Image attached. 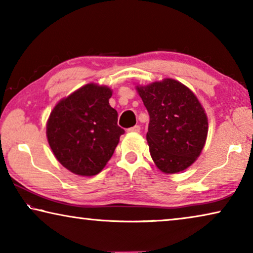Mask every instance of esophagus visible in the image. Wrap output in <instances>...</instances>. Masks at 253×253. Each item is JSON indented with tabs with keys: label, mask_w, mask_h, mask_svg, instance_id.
<instances>
[{
	"label": "esophagus",
	"mask_w": 253,
	"mask_h": 253,
	"mask_svg": "<svg viewBox=\"0 0 253 253\" xmlns=\"http://www.w3.org/2000/svg\"><path fill=\"white\" fill-rule=\"evenodd\" d=\"M127 130L129 131V133H138V131L141 130V126H139V125H135V126H133V127L128 128Z\"/></svg>",
	"instance_id": "1"
}]
</instances>
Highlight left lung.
I'll return each mask as SVG.
<instances>
[{"instance_id": "obj_1", "label": "left lung", "mask_w": 253, "mask_h": 253, "mask_svg": "<svg viewBox=\"0 0 253 253\" xmlns=\"http://www.w3.org/2000/svg\"><path fill=\"white\" fill-rule=\"evenodd\" d=\"M137 92L150 116L146 139L157 167L166 174L190 167L208 134V119L197 96L170 78L137 87Z\"/></svg>"}]
</instances>
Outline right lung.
Instances as JSON below:
<instances>
[{
    "instance_id": "add662e5",
    "label": "right lung",
    "mask_w": 253,
    "mask_h": 253,
    "mask_svg": "<svg viewBox=\"0 0 253 253\" xmlns=\"http://www.w3.org/2000/svg\"><path fill=\"white\" fill-rule=\"evenodd\" d=\"M111 89L87 84L63 99L47 122V141L63 167L76 175L99 174L125 133L109 104Z\"/></svg>"
}]
</instances>
